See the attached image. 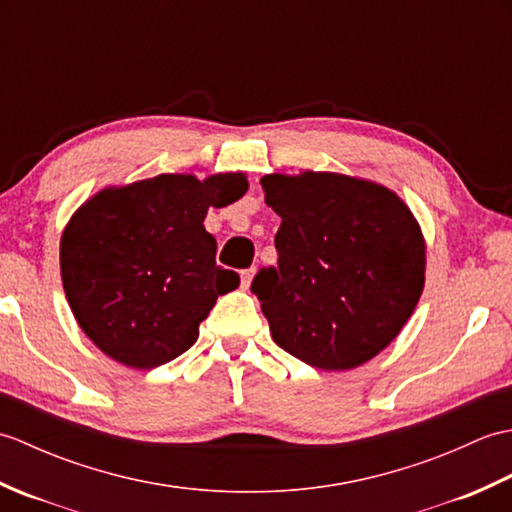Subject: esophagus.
<instances>
[{
	"label": "esophagus",
	"instance_id": "1",
	"mask_svg": "<svg viewBox=\"0 0 512 512\" xmlns=\"http://www.w3.org/2000/svg\"><path fill=\"white\" fill-rule=\"evenodd\" d=\"M242 288L244 290H248L250 288V284H253V277H255V268H246V270H242Z\"/></svg>",
	"mask_w": 512,
	"mask_h": 512
}]
</instances>
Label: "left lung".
<instances>
[{
	"instance_id": "8db88e82",
	"label": "left lung",
	"mask_w": 512,
	"mask_h": 512,
	"mask_svg": "<svg viewBox=\"0 0 512 512\" xmlns=\"http://www.w3.org/2000/svg\"><path fill=\"white\" fill-rule=\"evenodd\" d=\"M281 217L277 268L253 279L270 334L325 372L367 363L396 339L424 286V239L394 191L341 173L262 178Z\"/></svg>"
}]
</instances>
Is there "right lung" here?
I'll use <instances>...</instances> for the list:
<instances>
[{
  "instance_id": "obj_1",
  "label": "right lung",
  "mask_w": 512,
  "mask_h": 512,
  "mask_svg": "<svg viewBox=\"0 0 512 512\" xmlns=\"http://www.w3.org/2000/svg\"><path fill=\"white\" fill-rule=\"evenodd\" d=\"M248 191L244 173L198 180L162 173L96 193L61 237V279L74 319L114 361L154 369L198 341L200 323L239 275L215 264L209 206Z\"/></svg>"
}]
</instances>
